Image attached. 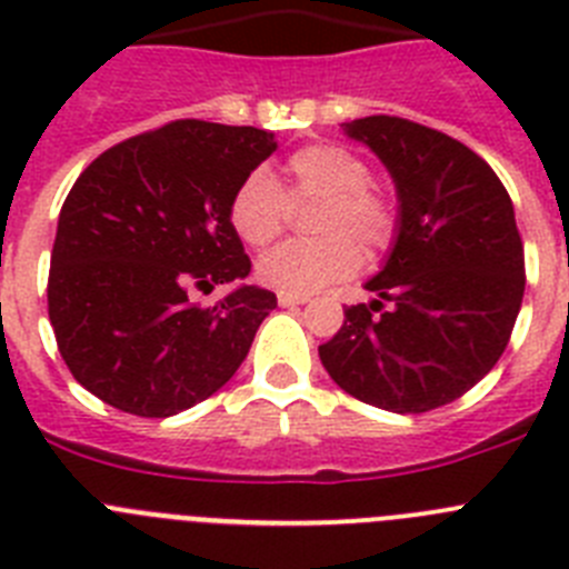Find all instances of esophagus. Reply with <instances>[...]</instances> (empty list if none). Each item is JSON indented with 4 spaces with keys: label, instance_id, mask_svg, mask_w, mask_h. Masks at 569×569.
Segmentation results:
<instances>
[{
    "label": "esophagus",
    "instance_id": "esophagus-1",
    "mask_svg": "<svg viewBox=\"0 0 569 569\" xmlns=\"http://www.w3.org/2000/svg\"><path fill=\"white\" fill-rule=\"evenodd\" d=\"M305 301H308V296L279 293V305H281V308H299V305H305Z\"/></svg>",
    "mask_w": 569,
    "mask_h": 569
}]
</instances>
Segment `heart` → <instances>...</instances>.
Segmentation results:
<instances>
[{
  "label": "heart",
  "instance_id": "obj_1",
  "mask_svg": "<svg viewBox=\"0 0 569 569\" xmlns=\"http://www.w3.org/2000/svg\"><path fill=\"white\" fill-rule=\"evenodd\" d=\"M284 196L319 199L310 213L316 239L288 241L256 264L261 284L308 296L347 279L365 256L385 253L399 230V210L370 184L365 159L341 144H308L284 164V193L268 170H250L228 202V222L250 248H264L284 228Z\"/></svg>",
  "mask_w": 569,
  "mask_h": 569
}]
</instances>
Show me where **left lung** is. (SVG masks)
I'll return each mask as SVG.
<instances>
[{
  "instance_id": "obj_1",
  "label": "left lung",
  "mask_w": 569,
  "mask_h": 569,
  "mask_svg": "<svg viewBox=\"0 0 569 569\" xmlns=\"http://www.w3.org/2000/svg\"><path fill=\"white\" fill-rule=\"evenodd\" d=\"M390 170L399 230L370 305L345 308L319 347L330 379L365 405L427 413L501 359L525 296V244L505 184L453 136L399 116L345 124Z\"/></svg>"
}]
</instances>
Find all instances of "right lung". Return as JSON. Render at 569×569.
<instances>
[{
  "instance_id": "add662e5",
  "label": "right lung",
  "mask_w": 569,
  "mask_h": 569,
  "mask_svg": "<svg viewBox=\"0 0 569 569\" xmlns=\"http://www.w3.org/2000/svg\"><path fill=\"white\" fill-rule=\"evenodd\" d=\"M270 130L179 119L97 156L59 213L48 316L73 379L122 413L168 419L213 396L248 356L276 293L241 284L236 184ZM236 283L213 309L190 289Z\"/></svg>"
}]
</instances>
